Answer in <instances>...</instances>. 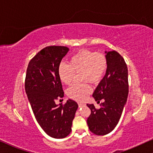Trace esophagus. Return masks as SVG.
Wrapping results in <instances>:
<instances>
[{"label":"esophagus","mask_w":153,"mask_h":153,"mask_svg":"<svg viewBox=\"0 0 153 153\" xmlns=\"http://www.w3.org/2000/svg\"><path fill=\"white\" fill-rule=\"evenodd\" d=\"M84 105V104H83V103H78V106H79V108H80V107H82V106H83Z\"/></svg>","instance_id":"obj_1"}]
</instances>
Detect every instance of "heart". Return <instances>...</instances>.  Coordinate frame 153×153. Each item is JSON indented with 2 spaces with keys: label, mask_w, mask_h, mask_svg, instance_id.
I'll return each mask as SVG.
<instances>
[{
  "label": "heart",
  "mask_w": 153,
  "mask_h": 153,
  "mask_svg": "<svg viewBox=\"0 0 153 153\" xmlns=\"http://www.w3.org/2000/svg\"><path fill=\"white\" fill-rule=\"evenodd\" d=\"M108 62L103 54L82 50L70 58L69 64L61 62L58 67V76L62 82L70 84L72 82L75 73L82 72L83 81L98 82L106 71ZM92 91V88L87 83L82 84H75L67 91L69 97L76 101L85 100Z\"/></svg>",
  "instance_id": "obj_1"
}]
</instances>
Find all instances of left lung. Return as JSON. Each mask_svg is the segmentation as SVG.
Listing matches in <instances>:
<instances>
[{"mask_svg":"<svg viewBox=\"0 0 153 153\" xmlns=\"http://www.w3.org/2000/svg\"><path fill=\"white\" fill-rule=\"evenodd\" d=\"M108 67L93 97L95 101L104 100L99 109L87 106L91 115L87 119L90 131L97 135L111 133L119 122L128 94V68L124 59L115 51H105Z\"/></svg>","mask_w":153,"mask_h":153,"instance_id":"left-lung-1","label":"left lung"}]
</instances>
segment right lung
<instances>
[{"instance_id": "1", "label": "right lung", "mask_w": 153, "mask_h": 153, "mask_svg": "<svg viewBox=\"0 0 153 153\" xmlns=\"http://www.w3.org/2000/svg\"><path fill=\"white\" fill-rule=\"evenodd\" d=\"M69 51L63 46L45 47L31 59L27 69L25 87L36 119L48 135L56 139L69 135L78 108L72 100L64 105L55 102L64 97L58 67Z\"/></svg>"}]
</instances>
